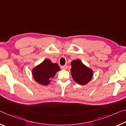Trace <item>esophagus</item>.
<instances>
[{"instance_id":"1","label":"esophagus","mask_w":126,"mask_h":126,"mask_svg":"<svg viewBox=\"0 0 126 126\" xmlns=\"http://www.w3.org/2000/svg\"><path fill=\"white\" fill-rule=\"evenodd\" d=\"M67 65H64L61 66V69H63V70L67 69Z\"/></svg>"}]
</instances>
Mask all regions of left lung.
Returning a JSON list of instances; mask_svg holds the SVG:
<instances>
[{
	"instance_id": "8db88e82",
	"label": "left lung",
	"mask_w": 126,
	"mask_h": 126,
	"mask_svg": "<svg viewBox=\"0 0 126 126\" xmlns=\"http://www.w3.org/2000/svg\"><path fill=\"white\" fill-rule=\"evenodd\" d=\"M71 65V75L76 82L85 85L90 82L93 74L92 70L85 65L79 59L72 61Z\"/></svg>"
}]
</instances>
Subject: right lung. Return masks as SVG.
<instances>
[{
  "mask_svg": "<svg viewBox=\"0 0 126 126\" xmlns=\"http://www.w3.org/2000/svg\"><path fill=\"white\" fill-rule=\"evenodd\" d=\"M60 70L58 64L53 63L50 59H46L33 68L32 74L36 82L40 84L46 86L49 83L57 72Z\"/></svg>",
  "mask_w": 126,
  "mask_h": 126,
  "instance_id": "add662e5",
  "label": "right lung"
}]
</instances>
